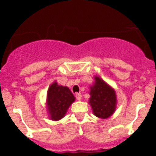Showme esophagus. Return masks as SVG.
<instances>
[{"instance_id": "esophagus-1", "label": "esophagus", "mask_w": 156, "mask_h": 156, "mask_svg": "<svg viewBox=\"0 0 156 156\" xmlns=\"http://www.w3.org/2000/svg\"><path fill=\"white\" fill-rule=\"evenodd\" d=\"M76 98L78 99V100H81V98H82V94H80V93H78V94H76Z\"/></svg>"}]
</instances>
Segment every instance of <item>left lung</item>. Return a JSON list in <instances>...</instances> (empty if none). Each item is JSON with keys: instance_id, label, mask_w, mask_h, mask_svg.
<instances>
[{"instance_id": "left-lung-1", "label": "left lung", "mask_w": 156, "mask_h": 156, "mask_svg": "<svg viewBox=\"0 0 156 156\" xmlns=\"http://www.w3.org/2000/svg\"><path fill=\"white\" fill-rule=\"evenodd\" d=\"M94 82L89 87L88 103L96 117L105 119L114 115L117 107L116 92L100 77L94 76Z\"/></svg>"}]
</instances>
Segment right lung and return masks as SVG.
<instances>
[{"label":"right lung","mask_w":156,"mask_h":156,"mask_svg":"<svg viewBox=\"0 0 156 156\" xmlns=\"http://www.w3.org/2000/svg\"><path fill=\"white\" fill-rule=\"evenodd\" d=\"M74 101L75 97L67 86L58 85L57 81L53 82L48 88L46 99L49 119L52 121L62 119Z\"/></svg>","instance_id":"right-lung-1"}]
</instances>
